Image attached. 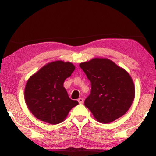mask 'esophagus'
<instances>
[{"mask_svg":"<svg viewBox=\"0 0 156 156\" xmlns=\"http://www.w3.org/2000/svg\"><path fill=\"white\" fill-rule=\"evenodd\" d=\"M78 102L79 104H82V103L83 102V99L82 98H78Z\"/></svg>","mask_w":156,"mask_h":156,"instance_id":"1","label":"esophagus"}]
</instances>
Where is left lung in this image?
<instances>
[{
  "instance_id": "8db88e82",
  "label": "left lung",
  "mask_w": 156,
  "mask_h": 156,
  "mask_svg": "<svg viewBox=\"0 0 156 156\" xmlns=\"http://www.w3.org/2000/svg\"><path fill=\"white\" fill-rule=\"evenodd\" d=\"M79 66L91 83L90 93L84 105L95 119L107 124L124 115L135 95L129 74L107 58H93Z\"/></svg>"
}]
</instances>
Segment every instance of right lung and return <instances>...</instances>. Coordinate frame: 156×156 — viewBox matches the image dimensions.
<instances>
[{"mask_svg": "<svg viewBox=\"0 0 156 156\" xmlns=\"http://www.w3.org/2000/svg\"><path fill=\"white\" fill-rule=\"evenodd\" d=\"M75 66L70 62L56 61L41 68L27 80L25 99L30 112L41 121L57 124L64 120L69 111L78 105L70 99L63 87Z\"/></svg>", "mask_w": 156, "mask_h": 156, "instance_id": "obj_1", "label": "right lung"}]
</instances>
